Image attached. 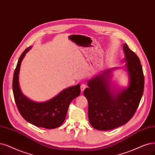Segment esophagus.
Instances as JSON below:
<instances>
[{
  "label": "esophagus",
  "instance_id": "esophagus-1",
  "mask_svg": "<svg viewBox=\"0 0 155 155\" xmlns=\"http://www.w3.org/2000/svg\"><path fill=\"white\" fill-rule=\"evenodd\" d=\"M87 87V85H85V84H82V85H81V91H82V92H83V91H84V89Z\"/></svg>",
  "mask_w": 155,
  "mask_h": 155
}]
</instances>
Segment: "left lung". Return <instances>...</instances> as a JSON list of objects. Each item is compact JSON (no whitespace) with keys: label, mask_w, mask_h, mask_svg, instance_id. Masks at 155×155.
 I'll return each instance as SVG.
<instances>
[{"label":"left lung","mask_w":155,"mask_h":155,"mask_svg":"<svg viewBox=\"0 0 155 155\" xmlns=\"http://www.w3.org/2000/svg\"><path fill=\"white\" fill-rule=\"evenodd\" d=\"M129 86L118 94L113 93L107 81L112 70H106L87 83L84 94L88 101V117L98 130H110L127 123L139 107L144 92V77L140 59L127 44L123 45Z\"/></svg>","instance_id":"left-lung-1"}]
</instances>
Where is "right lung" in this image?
I'll list each match as a JSON object with an SVG mask.
<instances>
[{
	"mask_svg": "<svg viewBox=\"0 0 155 155\" xmlns=\"http://www.w3.org/2000/svg\"><path fill=\"white\" fill-rule=\"evenodd\" d=\"M26 48L17 63L13 80V91L16 105L21 116L26 121L38 127L54 129L64 121L71 101L81 94L80 84L63 90L52 99L43 103L34 102L22 94L18 76L22 59L31 49Z\"/></svg>",
	"mask_w": 155,
	"mask_h": 155,
	"instance_id": "1",
	"label": "right lung"
}]
</instances>
